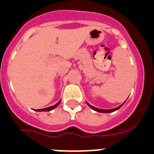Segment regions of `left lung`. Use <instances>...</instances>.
<instances>
[{
	"label": "left lung",
	"instance_id": "1",
	"mask_svg": "<svg viewBox=\"0 0 154 154\" xmlns=\"http://www.w3.org/2000/svg\"><path fill=\"white\" fill-rule=\"evenodd\" d=\"M87 103V104H88V106H89L90 107L91 109H92L95 110V111H96V112H106H106H114V111H116V110L119 109L120 108V107L122 106H123V103H123V104H121L120 106H119L116 107V108L111 109H98V108H96V107L92 106H91V105H90V104H89V103Z\"/></svg>",
	"mask_w": 154,
	"mask_h": 154
}]
</instances>
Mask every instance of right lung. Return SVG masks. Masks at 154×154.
Here are the masks:
<instances>
[{
    "label": "right lung",
    "instance_id": "add662e5",
    "mask_svg": "<svg viewBox=\"0 0 154 154\" xmlns=\"http://www.w3.org/2000/svg\"><path fill=\"white\" fill-rule=\"evenodd\" d=\"M61 100L58 103H57L56 104L52 106H49V107H47V108H45V109H35V111H38V112H42V111H45V112H48V111H51V110L54 109L55 108H56L58 106V105L60 103Z\"/></svg>",
    "mask_w": 154,
    "mask_h": 154
}]
</instances>
